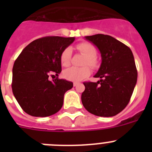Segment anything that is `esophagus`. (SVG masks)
Instances as JSON below:
<instances>
[{"label":"esophagus","instance_id":"esophagus-1","mask_svg":"<svg viewBox=\"0 0 152 152\" xmlns=\"http://www.w3.org/2000/svg\"><path fill=\"white\" fill-rule=\"evenodd\" d=\"M77 84H78V83H77V82H74V83H73L74 87H76V86H77Z\"/></svg>","mask_w":152,"mask_h":152}]
</instances>
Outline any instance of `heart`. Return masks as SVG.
<instances>
[{
	"mask_svg": "<svg viewBox=\"0 0 152 152\" xmlns=\"http://www.w3.org/2000/svg\"><path fill=\"white\" fill-rule=\"evenodd\" d=\"M77 49L84 56H86L84 64H88L92 68L96 66L97 61L95 57L96 55V49L92 44L88 42H81L77 45ZM71 56H72V50L70 48H66L63 50L60 56V61L63 66L67 67L69 65L71 62ZM90 75H91V69L88 66H84L82 68L71 67L64 70L63 72L64 78L75 82L84 80Z\"/></svg>",
	"mask_w": 152,
	"mask_h": 152,
	"instance_id": "obj_1",
	"label": "heart"
}]
</instances>
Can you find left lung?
I'll return each instance as SVG.
<instances>
[{"label": "left lung", "mask_w": 152, "mask_h": 152, "mask_svg": "<svg viewBox=\"0 0 152 152\" xmlns=\"http://www.w3.org/2000/svg\"><path fill=\"white\" fill-rule=\"evenodd\" d=\"M97 47L101 64L94 75L97 82H84L81 94L83 106L95 116H116L127 106L137 82V72L131 49L108 35L85 36Z\"/></svg>", "instance_id": "left-lung-1"}]
</instances>
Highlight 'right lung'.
Returning a JSON list of instances; mask_svg holds the SVG:
<instances>
[{"mask_svg": "<svg viewBox=\"0 0 152 152\" xmlns=\"http://www.w3.org/2000/svg\"><path fill=\"white\" fill-rule=\"evenodd\" d=\"M75 37L46 36L24 48L13 67L12 91L24 112L36 117L52 116L61 110L64 95L73 83L50 75L61 72V52ZM54 76V75H53Z\"/></svg>", "mask_w": 152, "mask_h": 152, "instance_id": "add662e5", "label": "right lung"}]
</instances>
